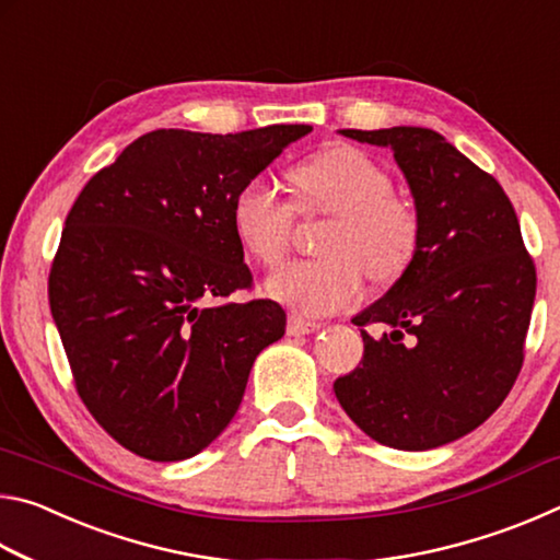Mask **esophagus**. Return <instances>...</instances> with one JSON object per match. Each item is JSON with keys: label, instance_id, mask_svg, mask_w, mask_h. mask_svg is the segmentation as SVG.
<instances>
[{"label": "esophagus", "instance_id": "34e87169", "mask_svg": "<svg viewBox=\"0 0 560 560\" xmlns=\"http://www.w3.org/2000/svg\"><path fill=\"white\" fill-rule=\"evenodd\" d=\"M287 330H289V336H308V334H316V330H320V324L318 320H308V318L291 314L287 320Z\"/></svg>", "mask_w": 560, "mask_h": 560}]
</instances>
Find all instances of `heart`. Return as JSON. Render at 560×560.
Returning <instances> with one entry per match:
<instances>
[{
  "instance_id": "heart-1",
  "label": "heart",
  "mask_w": 560,
  "mask_h": 560,
  "mask_svg": "<svg viewBox=\"0 0 560 560\" xmlns=\"http://www.w3.org/2000/svg\"><path fill=\"white\" fill-rule=\"evenodd\" d=\"M301 214H334L318 240L324 257L296 261L273 273L267 291L301 314L320 316L348 306L371 281L400 279L420 249V217L393 195V177L353 145H334L293 170ZM293 205L269 177L257 175L236 189L232 230L236 242L261 267L287 257Z\"/></svg>"
}]
</instances>
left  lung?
Masks as SVG:
<instances>
[{
	"label": "left lung",
	"mask_w": 560,
	"mask_h": 560,
	"mask_svg": "<svg viewBox=\"0 0 560 560\" xmlns=\"http://www.w3.org/2000/svg\"><path fill=\"white\" fill-rule=\"evenodd\" d=\"M340 136L393 150L420 217V249L390 291L353 318L363 360L334 390L385 447H442L477 430L516 383L536 299L534 259L504 189L440 132L397 126ZM371 323L392 334L373 339Z\"/></svg>",
	"instance_id": "1"
}]
</instances>
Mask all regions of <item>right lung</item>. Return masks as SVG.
<instances>
[{
	"mask_svg": "<svg viewBox=\"0 0 560 560\" xmlns=\"http://www.w3.org/2000/svg\"><path fill=\"white\" fill-rule=\"evenodd\" d=\"M306 132H145L66 217L49 273L54 324L75 393L138 457L179 462L220 438L254 360L283 336L277 301L224 303L252 287L232 200Z\"/></svg>",
	"mask_w": 560,
	"mask_h": 560,
	"instance_id": "obj_1",
	"label": "right lung"
}]
</instances>
